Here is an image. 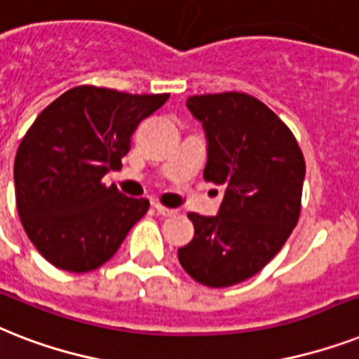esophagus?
<instances>
[{
  "instance_id": "1",
  "label": "esophagus",
  "mask_w": 359,
  "mask_h": 359,
  "mask_svg": "<svg viewBox=\"0 0 359 359\" xmlns=\"http://www.w3.org/2000/svg\"><path fill=\"white\" fill-rule=\"evenodd\" d=\"M154 209H156V211H157V215H163V217H174V215L177 213L176 209L165 208V205H163V203H159V202L154 203Z\"/></svg>"
}]
</instances>
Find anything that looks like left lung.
Returning a JSON list of instances; mask_svg holds the SVG:
<instances>
[{
  "label": "left lung",
  "mask_w": 359,
  "mask_h": 359,
  "mask_svg": "<svg viewBox=\"0 0 359 359\" xmlns=\"http://www.w3.org/2000/svg\"><path fill=\"white\" fill-rule=\"evenodd\" d=\"M187 107L208 137L203 177L224 198L217 217L189 213L194 237L177 257L198 283L229 287L285 245L300 217L306 161L293 131L250 94L191 96Z\"/></svg>",
  "instance_id": "1"
}]
</instances>
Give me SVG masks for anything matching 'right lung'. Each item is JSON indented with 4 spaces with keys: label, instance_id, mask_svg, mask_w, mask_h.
<instances>
[{
    "label": "right lung",
    "instance_id": "right-lung-1",
    "mask_svg": "<svg viewBox=\"0 0 359 359\" xmlns=\"http://www.w3.org/2000/svg\"><path fill=\"white\" fill-rule=\"evenodd\" d=\"M170 94H128L79 85L36 116L14 159L16 209L40 256L88 272L116 254L150 202L102 182L122 165L140 120Z\"/></svg>",
    "mask_w": 359,
    "mask_h": 359
}]
</instances>
